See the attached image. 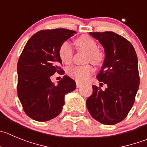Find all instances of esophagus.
<instances>
[{"instance_id":"1","label":"esophagus","mask_w":147,"mask_h":147,"mask_svg":"<svg viewBox=\"0 0 147 147\" xmlns=\"http://www.w3.org/2000/svg\"><path fill=\"white\" fill-rule=\"evenodd\" d=\"M76 86H77V88L80 87V86H82V83H80V82L76 81Z\"/></svg>"}]
</instances>
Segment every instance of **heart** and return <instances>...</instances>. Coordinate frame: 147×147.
I'll return each mask as SVG.
<instances>
[{
  "label": "heart",
  "mask_w": 147,
  "mask_h": 147,
  "mask_svg": "<svg viewBox=\"0 0 147 147\" xmlns=\"http://www.w3.org/2000/svg\"><path fill=\"white\" fill-rule=\"evenodd\" d=\"M77 49L80 51L86 52V61L90 62L95 65H99L104 61L105 53L97 48V43L95 40L87 35H83L78 37L75 40ZM74 51L69 42L64 41L59 49V56L64 64L71 63L73 57ZM67 74L79 82H85L88 79L94 72V69L90 64L83 66H72L67 70Z\"/></svg>",
  "instance_id": "1"
}]
</instances>
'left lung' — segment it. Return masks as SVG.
<instances>
[{
	"label": "left lung",
	"mask_w": 147,
	"mask_h": 147,
	"mask_svg": "<svg viewBox=\"0 0 147 147\" xmlns=\"http://www.w3.org/2000/svg\"><path fill=\"white\" fill-rule=\"evenodd\" d=\"M105 51L98 81L107 85L102 90L92 86L93 94L86 107L93 118L104 125H115L127 117L139 87L138 59L134 46L126 38L114 32H94Z\"/></svg>",
	"instance_id": "1"
}]
</instances>
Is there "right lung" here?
Here are the masks:
<instances>
[{
  "instance_id": "add662e5",
  "label": "right lung",
  "mask_w": 147,
  "mask_h": 147,
  "mask_svg": "<svg viewBox=\"0 0 147 147\" xmlns=\"http://www.w3.org/2000/svg\"><path fill=\"white\" fill-rule=\"evenodd\" d=\"M75 31L67 29L42 30L26 43L17 64V94L27 116L45 122L58 116L64 105V95L76 88L68 76L55 85L51 76L64 75L59 49Z\"/></svg>"
}]
</instances>
